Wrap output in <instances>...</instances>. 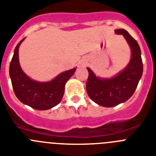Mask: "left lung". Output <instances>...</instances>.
<instances>
[{
  "label": "left lung",
  "instance_id": "1",
  "mask_svg": "<svg viewBox=\"0 0 156 156\" xmlns=\"http://www.w3.org/2000/svg\"><path fill=\"white\" fill-rule=\"evenodd\" d=\"M116 34L124 37L131 49V58L127 66L115 76L100 78L90 68L87 81L88 96L95 103L103 107H113L123 103L134 93L143 73V63L138 44L126 30H115Z\"/></svg>",
  "mask_w": 156,
  "mask_h": 156
}]
</instances>
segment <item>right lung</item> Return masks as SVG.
<instances>
[{"mask_svg":"<svg viewBox=\"0 0 156 156\" xmlns=\"http://www.w3.org/2000/svg\"><path fill=\"white\" fill-rule=\"evenodd\" d=\"M24 39L16 47L9 67V75L14 92L21 102L31 108L37 110L53 108L61 102L65 85L76 69L63 72L48 82H38L30 79L23 71L19 60V48Z\"/></svg>","mask_w":156,"mask_h":156,"instance_id":"1","label":"right lung"}]
</instances>
